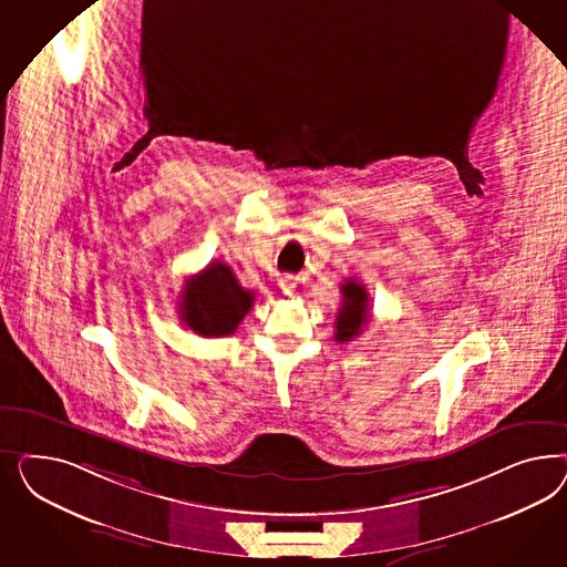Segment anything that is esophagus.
<instances>
[{
  "label": "esophagus",
  "mask_w": 567,
  "mask_h": 567,
  "mask_svg": "<svg viewBox=\"0 0 567 567\" xmlns=\"http://www.w3.org/2000/svg\"><path fill=\"white\" fill-rule=\"evenodd\" d=\"M278 287H280V291L285 292L287 297H292V295H295V287H297V282H295V278H292V276H280Z\"/></svg>",
  "instance_id": "34e87169"
}]
</instances>
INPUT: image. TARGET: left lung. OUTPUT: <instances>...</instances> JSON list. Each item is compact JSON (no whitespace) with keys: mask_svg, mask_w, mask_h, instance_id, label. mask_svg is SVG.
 I'll return each mask as SVG.
<instances>
[{"mask_svg":"<svg viewBox=\"0 0 567 567\" xmlns=\"http://www.w3.org/2000/svg\"><path fill=\"white\" fill-rule=\"evenodd\" d=\"M341 292H343V301H341V308L337 313V322H334V328H337L334 341L337 343H349L355 337H360L361 328L368 324L370 303H368L365 287L353 278L344 280Z\"/></svg>","mask_w":567,"mask_h":567,"instance_id":"obj_1","label":"left lung"}]
</instances>
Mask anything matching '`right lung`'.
Returning a JSON list of instances; mask_svg holds the SVG:
<instances>
[{
    "mask_svg": "<svg viewBox=\"0 0 567 567\" xmlns=\"http://www.w3.org/2000/svg\"><path fill=\"white\" fill-rule=\"evenodd\" d=\"M254 301L256 295L240 287L230 266L212 261L206 270L185 282L178 299V316L193 332L216 339L233 334L254 308Z\"/></svg>",
    "mask_w": 567,
    "mask_h": 567,
    "instance_id": "right-lung-1",
    "label": "right lung"
}]
</instances>
